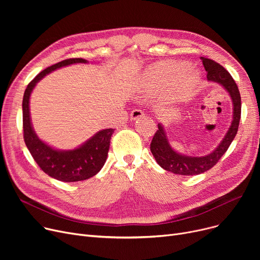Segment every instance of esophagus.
Instances as JSON below:
<instances>
[{"mask_svg":"<svg viewBox=\"0 0 260 260\" xmlns=\"http://www.w3.org/2000/svg\"><path fill=\"white\" fill-rule=\"evenodd\" d=\"M145 115H144V113L141 111V109H134V111H132V113H131V119L132 120H138V119H140V118H143Z\"/></svg>","mask_w":260,"mask_h":260,"instance_id":"esophagus-1","label":"esophagus"}]
</instances>
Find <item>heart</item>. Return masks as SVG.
<instances>
[{
	"instance_id": "1",
	"label": "heart",
	"mask_w": 260,
	"mask_h": 260,
	"mask_svg": "<svg viewBox=\"0 0 260 260\" xmlns=\"http://www.w3.org/2000/svg\"><path fill=\"white\" fill-rule=\"evenodd\" d=\"M198 82L197 74L184 62L163 61L146 68L141 76V84L148 89H163L170 86L176 95H182Z\"/></svg>"
}]
</instances>
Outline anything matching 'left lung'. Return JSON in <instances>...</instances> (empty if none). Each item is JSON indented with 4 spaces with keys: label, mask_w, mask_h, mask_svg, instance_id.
<instances>
[{
    "label": "left lung",
    "mask_w": 260,
    "mask_h": 260,
    "mask_svg": "<svg viewBox=\"0 0 260 260\" xmlns=\"http://www.w3.org/2000/svg\"><path fill=\"white\" fill-rule=\"evenodd\" d=\"M200 59L208 72V80L220 84L229 92L232 102H233V120H232L231 126L222 141L212 153L201 157L185 156L176 152L169 142L165 127L159 123L158 131L154 135L151 143V152L162 169L177 175L193 176L202 174L212 169L228 151L232 141L234 140L240 121L241 98L234 79L220 64L204 57H201Z\"/></svg>",
    "instance_id": "8db88e82"
}]
</instances>
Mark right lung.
<instances>
[{
  "instance_id": "add662e5",
  "label": "right lung",
  "mask_w": 260,
  "mask_h": 260,
  "mask_svg": "<svg viewBox=\"0 0 260 260\" xmlns=\"http://www.w3.org/2000/svg\"><path fill=\"white\" fill-rule=\"evenodd\" d=\"M87 63L86 60L76 58L67 59L47 67L41 72L27 85L23 97V131L24 141L37 165L51 178L63 182H76L86 180L98 174L107 158L109 143L115 129L106 128L94 134L86 142L77 148L61 151L41 140L31 124L29 113V99L35 86L49 73L58 68L75 64Z\"/></svg>"
}]
</instances>
